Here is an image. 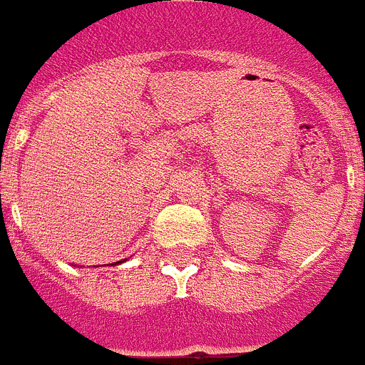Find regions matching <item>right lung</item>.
I'll return each instance as SVG.
<instances>
[{"instance_id":"obj_1","label":"right lung","mask_w":365,"mask_h":365,"mask_svg":"<svg viewBox=\"0 0 365 365\" xmlns=\"http://www.w3.org/2000/svg\"><path fill=\"white\" fill-rule=\"evenodd\" d=\"M116 263H122V262H116Z\"/></svg>"}]
</instances>
